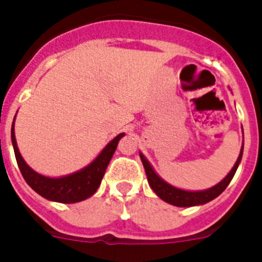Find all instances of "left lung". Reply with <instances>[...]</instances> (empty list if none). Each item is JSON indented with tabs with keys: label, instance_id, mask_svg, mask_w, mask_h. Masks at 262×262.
Returning <instances> with one entry per match:
<instances>
[{
	"label": "left lung",
	"instance_id": "obj_1",
	"mask_svg": "<svg viewBox=\"0 0 262 262\" xmlns=\"http://www.w3.org/2000/svg\"><path fill=\"white\" fill-rule=\"evenodd\" d=\"M243 149H244V144L242 145L240 155L239 157H237V160H236L233 168L231 169L230 173H228L219 184L210 187V189L200 191L184 190V189H178V187L168 184V182L164 181L163 178L160 177V176L155 172V169L152 168L149 161L145 159L144 155H143L142 152H139V154H140V159H142V163L143 165H144L148 184L152 187V190L156 193V195L160 196L163 201H165L166 203H170V205L177 206V207H191V206L205 205V203L215 200L217 195H221V194L226 190V187L228 186V184H230L231 180L233 178L236 170H237V166H239L240 161H242Z\"/></svg>",
	"mask_w": 262,
	"mask_h": 262
}]
</instances>
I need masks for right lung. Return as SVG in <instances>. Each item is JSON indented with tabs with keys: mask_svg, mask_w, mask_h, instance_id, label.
<instances>
[{
	"mask_svg": "<svg viewBox=\"0 0 262 262\" xmlns=\"http://www.w3.org/2000/svg\"><path fill=\"white\" fill-rule=\"evenodd\" d=\"M123 136L124 134L115 136L89 165L80 169L77 172L62 176V177H46L30 168L20 156L17 140H15V134H14V122L11 124V143H13L15 159H17L18 166L25 181L29 184L32 190H35L43 198L60 203L81 202L96 193L102 181L111 157L117 149L118 143Z\"/></svg>",
	"mask_w": 262,
	"mask_h": 262,
	"instance_id": "obj_1",
	"label": "right lung"
}]
</instances>
